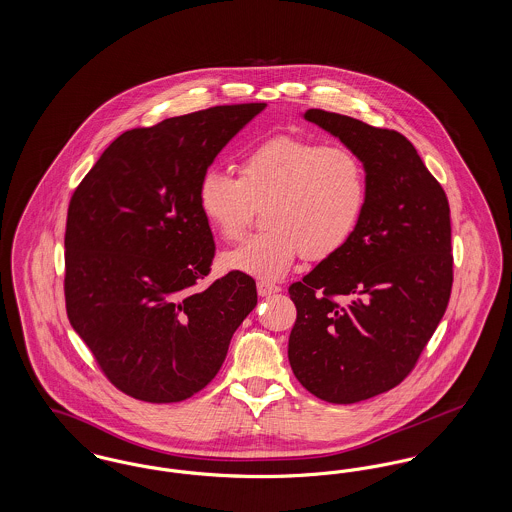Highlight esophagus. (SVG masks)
<instances>
[{
	"label": "esophagus",
	"mask_w": 512,
	"mask_h": 512,
	"mask_svg": "<svg viewBox=\"0 0 512 512\" xmlns=\"http://www.w3.org/2000/svg\"><path fill=\"white\" fill-rule=\"evenodd\" d=\"M257 292H259L261 297H270V295L280 292V288L274 286V284H268V282H259L257 284Z\"/></svg>",
	"instance_id": "obj_1"
}]
</instances>
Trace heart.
<instances>
[{
    "mask_svg": "<svg viewBox=\"0 0 512 512\" xmlns=\"http://www.w3.org/2000/svg\"><path fill=\"white\" fill-rule=\"evenodd\" d=\"M366 199L365 167L351 149L292 134L249 147L238 176L209 169L197 186L199 213L224 240H238L253 209L267 205V232L222 255L228 270L263 282L284 278L301 255L322 261L341 251L361 224Z\"/></svg>",
    "mask_w": 512,
    "mask_h": 512,
    "instance_id": "obj_1",
    "label": "heart"
}]
</instances>
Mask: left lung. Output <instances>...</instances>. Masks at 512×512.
Masks as SVG:
<instances>
[{
  "mask_svg": "<svg viewBox=\"0 0 512 512\" xmlns=\"http://www.w3.org/2000/svg\"><path fill=\"white\" fill-rule=\"evenodd\" d=\"M303 117L361 159L368 184L349 244L288 290L295 378L349 405L401 384L438 328L453 286L449 201L403 134L322 109Z\"/></svg>",
  "mask_w": 512,
  "mask_h": 512,
  "instance_id": "1",
  "label": "left lung"
}]
</instances>
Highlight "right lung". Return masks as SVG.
I'll return each mask as SVG.
<instances>
[{"mask_svg":"<svg viewBox=\"0 0 512 512\" xmlns=\"http://www.w3.org/2000/svg\"><path fill=\"white\" fill-rule=\"evenodd\" d=\"M265 107L217 105L126 130L74 190L67 317L107 380L134 399L176 403L203 390L257 305L255 280L234 270L195 290L215 257L197 186Z\"/></svg>","mask_w":512,"mask_h":512,"instance_id":"add662e5","label":"right lung"}]
</instances>
